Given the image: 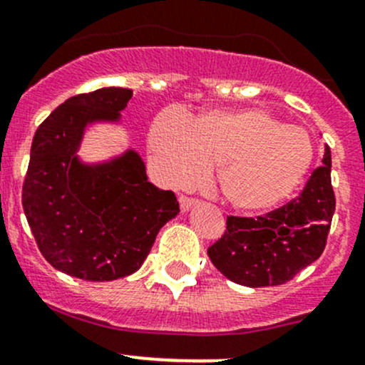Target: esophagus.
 I'll return each instance as SVG.
<instances>
[{
    "label": "esophagus",
    "instance_id": "esophagus-1",
    "mask_svg": "<svg viewBox=\"0 0 365 365\" xmlns=\"http://www.w3.org/2000/svg\"><path fill=\"white\" fill-rule=\"evenodd\" d=\"M179 205H181L182 212H190V210L197 205V200L187 198V197H179Z\"/></svg>",
    "mask_w": 365,
    "mask_h": 365
}]
</instances>
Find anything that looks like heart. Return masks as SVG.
Here are the masks:
<instances>
[{
  "label": "heart",
  "mask_w": 365,
  "mask_h": 365,
  "mask_svg": "<svg viewBox=\"0 0 365 365\" xmlns=\"http://www.w3.org/2000/svg\"><path fill=\"white\" fill-rule=\"evenodd\" d=\"M150 151L168 186L195 184L217 165L215 187L242 212L269 210L291 197L313 162L308 132L259 108L212 109L193 121L163 111L151 125Z\"/></svg>",
  "instance_id": "b5f03b06"
}]
</instances>
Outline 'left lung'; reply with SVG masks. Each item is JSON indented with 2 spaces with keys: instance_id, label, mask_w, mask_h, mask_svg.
<instances>
[{
  "instance_id": "obj_1",
  "label": "left lung",
  "mask_w": 365,
  "mask_h": 365,
  "mask_svg": "<svg viewBox=\"0 0 365 365\" xmlns=\"http://www.w3.org/2000/svg\"><path fill=\"white\" fill-rule=\"evenodd\" d=\"M336 209L331 186V150L303 193L264 217H228L226 231L209 247L210 261L235 284L282 285L320 257Z\"/></svg>"
}]
</instances>
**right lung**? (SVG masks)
<instances>
[{"label":"right lung","instance_id":"right-lung-1","mask_svg":"<svg viewBox=\"0 0 365 365\" xmlns=\"http://www.w3.org/2000/svg\"><path fill=\"white\" fill-rule=\"evenodd\" d=\"M128 88H99L61 104L38 127L22 205L43 257L88 282L128 277L143 266L158 231L179 214L172 191L148 181L134 148L85 160L81 144L96 125L120 127Z\"/></svg>","mask_w":365,"mask_h":365}]
</instances>
